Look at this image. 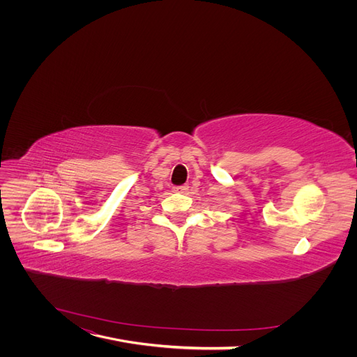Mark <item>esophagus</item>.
Returning a JSON list of instances; mask_svg holds the SVG:
<instances>
[{"label":"esophagus","instance_id":"1","mask_svg":"<svg viewBox=\"0 0 357 357\" xmlns=\"http://www.w3.org/2000/svg\"><path fill=\"white\" fill-rule=\"evenodd\" d=\"M174 191H175V192H178V194H185L186 191H188V186H186V185H182V186H175Z\"/></svg>","mask_w":357,"mask_h":357}]
</instances>
